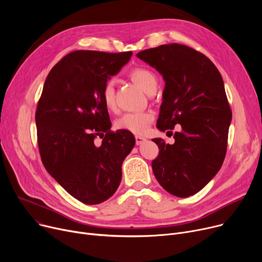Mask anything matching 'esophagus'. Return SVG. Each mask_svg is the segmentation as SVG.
<instances>
[{
	"instance_id": "34e87169",
	"label": "esophagus",
	"mask_w": 262,
	"mask_h": 262,
	"mask_svg": "<svg viewBox=\"0 0 262 262\" xmlns=\"http://www.w3.org/2000/svg\"><path fill=\"white\" fill-rule=\"evenodd\" d=\"M135 139H136V144L137 145H140V144H142L146 139L144 138V137H142V136H135Z\"/></svg>"
}]
</instances>
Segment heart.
<instances>
[{
	"mask_svg": "<svg viewBox=\"0 0 262 262\" xmlns=\"http://www.w3.org/2000/svg\"><path fill=\"white\" fill-rule=\"evenodd\" d=\"M128 76L144 92L149 94L156 90L157 78L154 72L150 71L149 69L144 67H136L129 71ZM101 99L105 108L109 112H115L117 109L116 91L112 80H108L104 84L101 91ZM153 120L154 115L150 112L127 113L117 120L116 126L119 129L128 130L134 134H142L146 130Z\"/></svg>",
	"mask_w": 262,
	"mask_h": 262,
	"instance_id": "heart-1",
	"label": "heart"
}]
</instances>
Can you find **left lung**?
I'll list each match as a JSON object with an SVG mask.
<instances>
[{
	"label": "left lung",
	"instance_id": "1",
	"mask_svg": "<svg viewBox=\"0 0 262 262\" xmlns=\"http://www.w3.org/2000/svg\"><path fill=\"white\" fill-rule=\"evenodd\" d=\"M137 57L166 81L157 128L172 136L180 124L173 144L152 139L159 147L154 175L169 193L193 195L212 180L226 155L231 110L222 76L203 53L180 43L147 49Z\"/></svg>",
	"mask_w": 262,
	"mask_h": 262
}]
</instances>
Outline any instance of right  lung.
Segmentation results:
<instances>
[{
	"label": "right lung",
	"instance_id": "add662e5",
	"mask_svg": "<svg viewBox=\"0 0 262 262\" xmlns=\"http://www.w3.org/2000/svg\"><path fill=\"white\" fill-rule=\"evenodd\" d=\"M132 52L74 51L50 71L36 110L39 153L50 175L87 205L113 196L122 163L135 145L128 130L113 132L101 91ZM99 135L101 146L95 144Z\"/></svg>",
	"mask_w": 262,
	"mask_h": 262
}]
</instances>
